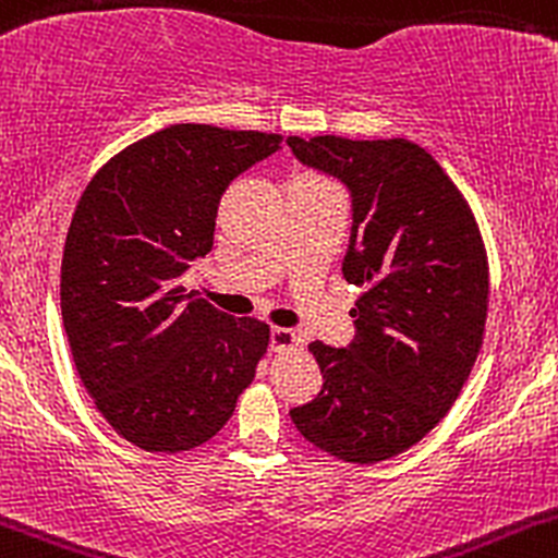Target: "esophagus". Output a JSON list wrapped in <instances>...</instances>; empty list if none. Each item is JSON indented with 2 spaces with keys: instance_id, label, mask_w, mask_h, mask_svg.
I'll list each match as a JSON object with an SVG mask.
<instances>
[{
  "instance_id": "1",
  "label": "esophagus",
  "mask_w": 558,
  "mask_h": 558,
  "mask_svg": "<svg viewBox=\"0 0 558 558\" xmlns=\"http://www.w3.org/2000/svg\"><path fill=\"white\" fill-rule=\"evenodd\" d=\"M298 347V336L290 327H274L271 330V349L274 352H287V349Z\"/></svg>"
}]
</instances>
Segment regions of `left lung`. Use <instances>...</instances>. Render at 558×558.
<instances>
[{"label":"left lung","instance_id":"1","mask_svg":"<svg viewBox=\"0 0 558 558\" xmlns=\"http://www.w3.org/2000/svg\"><path fill=\"white\" fill-rule=\"evenodd\" d=\"M352 198L343 279L365 287L354 341L308 343L322 392L292 408L298 433L330 457L373 464L424 438L462 392L484 343L489 263L468 201L408 140H287Z\"/></svg>","mask_w":558,"mask_h":558}]
</instances>
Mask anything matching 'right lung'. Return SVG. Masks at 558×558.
<instances>
[{
    "mask_svg": "<svg viewBox=\"0 0 558 558\" xmlns=\"http://www.w3.org/2000/svg\"><path fill=\"white\" fill-rule=\"evenodd\" d=\"M279 145V134L169 125L107 160L80 195L61 317L80 381L140 449L206 444L255 378L268 325L187 295L182 274L211 250L226 187Z\"/></svg>",
    "mask_w": 558,
    "mask_h": 558,
    "instance_id": "right-lung-1",
    "label": "right lung"
}]
</instances>
